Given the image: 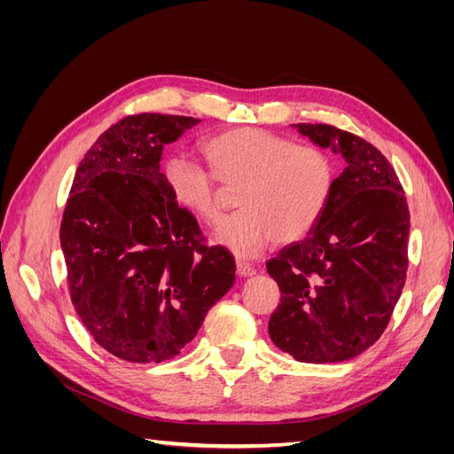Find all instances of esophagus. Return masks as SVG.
<instances>
[{
	"mask_svg": "<svg viewBox=\"0 0 454 454\" xmlns=\"http://www.w3.org/2000/svg\"><path fill=\"white\" fill-rule=\"evenodd\" d=\"M237 274H239V277H242V278L254 277V274H255V267L250 265V263H246V261H242V259H239V261H237Z\"/></svg>",
	"mask_w": 454,
	"mask_h": 454,
	"instance_id": "34e87169",
	"label": "esophagus"
}]
</instances>
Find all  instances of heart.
<instances>
[{
    "label": "heart",
    "mask_w": 454,
    "mask_h": 454,
    "mask_svg": "<svg viewBox=\"0 0 454 454\" xmlns=\"http://www.w3.org/2000/svg\"><path fill=\"white\" fill-rule=\"evenodd\" d=\"M210 172L185 159L164 164V176L176 202L200 222L219 217L215 180L239 185L242 210L223 219L215 240L252 257L274 237L292 242L318 222L332 191L333 164L325 151L259 129L227 130L202 144Z\"/></svg>",
    "instance_id": "1"
}]
</instances>
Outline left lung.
<instances>
[{"instance_id": "8db88e82", "label": "left lung", "mask_w": 454, "mask_h": 454, "mask_svg": "<svg viewBox=\"0 0 454 454\" xmlns=\"http://www.w3.org/2000/svg\"><path fill=\"white\" fill-rule=\"evenodd\" d=\"M347 160L318 222L267 263L280 287L269 335L297 362H345L375 345L407 277L409 208L380 151L332 125H294Z\"/></svg>"}]
</instances>
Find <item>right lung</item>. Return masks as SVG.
Segmentation results:
<instances>
[{
    "label": "right lung",
    "mask_w": 454,
    "mask_h": 454,
    "mask_svg": "<svg viewBox=\"0 0 454 454\" xmlns=\"http://www.w3.org/2000/svg\"><path fill=\"white\" fill-rule=\"evenodd\" d=\"M199 119L140 114L109 127L79 162L60 223L75 312L109 354L159 364L195 339L235 284V259L204 244L160 172L162 147Z\"/></svg>",
    "instance_id": "right-lung-1"
}]
</instances>
